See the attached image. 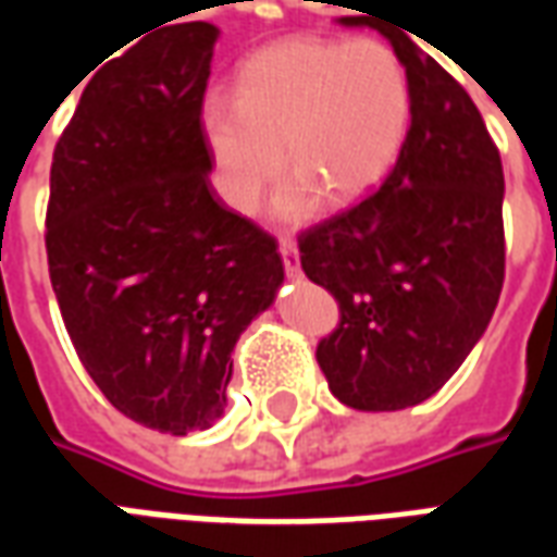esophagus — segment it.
<instances>
[{"label": "esophagus", "mask_w": 557, "mask_h": 557, "mask_svg": "<svg viewBox=\"0 0 557 557\" xmlns=\"http://www.w3.org/2000/svg\"><path fill=\"white\" fill-rule=\"evenodd\" d=\"M280 256H283V268H286V277H301V259H298V247L292 238H280Z\"/></svg>", "instance_id": "34e87169"}]
</instances>
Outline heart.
Masks as SVG:
<instances>
[{
	"label": "heart",
	"instance_id": "obj_1",
	"mask_svg": "<svg viewBox=\"0 0 557 557\" xmlns=\"http://www.w3.org/2000/svg\"><path fill=\"white\" fill-rule=\"evenodd\" d=\"M414 91L387 41L292 38L256 53L238 98L211 91L199 107L214 184L238 214H253L283 170L274 218L304 220L322 194L351 202L385 178L406 146Z\"/></svg>",
	"mask_w": 557,
	"mask_h": 557
}]
</instances>
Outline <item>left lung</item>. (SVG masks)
<instances>
[{
    "mask_svg": "<svg viewBox=\"0 0 557 557\" xmlns=\"http://www.w3.org/2000/svg\"><path fill=\"white\" fill-rule=\"evenodd\" d=\"M370 26L406 62L414 113L385 184L298 238L307 277L339 304L315 361L331 394L358 411L430 399L490 325L504 283V170L468 91L409 29Z\"/></svg>",
    "mask_w": 557,
    "mask_h": 557,
    "instance_id": "8db88e82",
    "label": "left lung"
}]
</instances>
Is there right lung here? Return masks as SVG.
I'll return each instance as SVG.
<instances>
[{
  "label": "right lung",
  "mask_w": 557,
  "mask_h": 557,
  "mask_svg": "<svg viewBox=\"0 0 557 557\" xmlns=\"http://www.w3.org/2000/svg\"><path fill=\"white\" fill-rule=\"evenodd\" d=\"M218 35L202 20L143 32L89 79L50 166L47 262L71 343L115 409L172 435L220 420L232 349L283 283L277 242L208 178Z\"/></svg>",
  "instance_id": "add662e5"
}]
</instances>
